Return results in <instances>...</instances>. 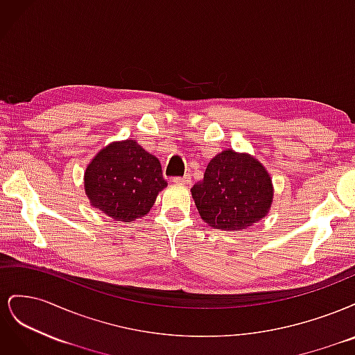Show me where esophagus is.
I'll return each mask as SVG.
<instances>
[{"label":"esophagus","instance_id":"34e87169","mask_svg":"<svg viewBox=\"0 0 355 355\" xmlns=\"http://www.w3.org/2000/svg\"><path fill=\"white\" fill-rule=\"evenodd\" d=\"M175 184H180V185H189L191 184V175L187 173L185 176H176L173 178Z\"/></svg>","mask_w":355,"mask_h":355}]
</instances>
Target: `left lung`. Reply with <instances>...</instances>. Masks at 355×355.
<instances>
[{
	"instance_id": "left-lung-1",
	"label": "left lung",
	"mask_w": 355,
	"mask_h": 355,
	"mask_svg": "<svg viewBox=\"0 0 355 355\" xmlns=\"http://www.w3.org/2000/svg\"><path fill=\"white\" fill-rule=\"evenodd\" d=\"M191 192L201 219L222 231L252 227L272 202V184L265 167L253 157L232 149L210 161L204 179Z\"/></svg>"
}]
</instances>
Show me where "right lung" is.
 Wrapping results in <instances>:
<instances>
[{"label":"right lung","mask_w":355,"mask_h":355,"mask_svg":"<svg viewBox=\"0 0 355 355\" xmlns=\"http://www.w3.org/2000/svg\"><path fill=\"white\" fill-rule=\"evenodd\" d=\"M166 187L158 158L130 139L103 148L84 176L92 206L121 222L145 216Z\"/></svg>","instance_id":"right-lung-1"}]
</instances>
